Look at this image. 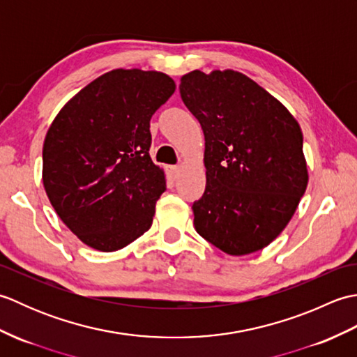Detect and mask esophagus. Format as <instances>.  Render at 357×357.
<instances>
[{"label": "esophagus", "mask_w": 357, "mask_h": 357, "mask_svg": "<svg viewBox=\"0 0 357 357\" xmlns=\"http://www.w3.org/2000/svg\"><path fill=\"white\" fill-rule=\"evenodd\" d=\"M179 173H181V167H178V165L169 167V176H170L173 181H176V179L179 178Z\"/></svg>", "instance_id": "1"}]
</instances>
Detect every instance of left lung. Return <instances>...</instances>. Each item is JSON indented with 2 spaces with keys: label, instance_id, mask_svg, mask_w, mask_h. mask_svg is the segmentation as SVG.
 I'll return each mask as SVG.
<instances>
[{
  "label": "left lung",
  "instance_id": "left-lung-1",
  "mask_svg": "<svg viewBox=\"0 0 357 357\" xmlns=\"http://www.w3.org/2000/svg\"><path fill=\"white\" fill-rule=\"evenodd\" d=\"M181 98L206 139V192L195 229L224 253L262 250L290 222L308 184L298 121L244 73L193 70Z\"/></svg>",
  "mask_w": 357,
  "mask_h": 357
}]
</instances>
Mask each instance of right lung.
I'll use <instances>...</instances> for the list:
<instances>
[{
    "label": "right lung",
    "instance_id": "1",
    "mask_svg": "<svg viewBox=\"0 0 357 357\" xmlns=\"http://www.w3.org/2000/svg\"><path fill=\"white\" fill-rule=\"evenodd\" d=\"M176 84L162 72L115 69L59 110L43 146V184L56 215L98 252L124 248L153 222L165 173L149 155L151 115Z\"/></svg>",
    "mask_w": 357,
    "mask_h": 357
}]
</instances>
